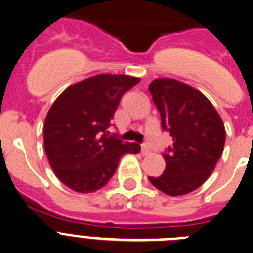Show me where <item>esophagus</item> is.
Listing matches in <instances>:
<instances>
[{"mask_svg": "<svg viewBox=\"0 0 253 253\" xmlns=\"http://www.w3.org/2000/svg\"><path fill=\"white\" fill-rule=\"evenodd\" d=\"M141 152H142V154H143V156H147V154L151 153V149H149L148 144H147V143H143V144H142Z\"/></svg>", "mask_w": 253, "mask_h": 253, "instance_id": "1", "label": "esophagus"}]
</instances>
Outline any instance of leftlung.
Returning a JSON list of instances; mask_svg holds the SVG:
<instances>
[{
	"label": "left lung",
	"mask_w": 253,
	"mask_h": 253,
	"mask_svg": "<svg viewBox=\"0 0 253 253\" xmlns=\"http://www.w3.org/2000/svg\"><path fill=\"white\" fill-rule=\"evenodd\" d=\"M148 91L161 115L162 129L173 139L163 153V174L148 179L167 195L188 194L214 171L224 151V122L202 92L178 80L156 79Z\"/></svg>",
	"instance_id": "8db88e82"
}]
</instances>
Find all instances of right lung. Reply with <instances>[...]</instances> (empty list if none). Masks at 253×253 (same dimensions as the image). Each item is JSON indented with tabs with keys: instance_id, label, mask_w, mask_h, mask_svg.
Returning a JSON list of instances; mask_svg holds the SVG:
<instances>
[{
	"instance_id": "add662e5",
	"label": "right lung",
	"mask_w": 253,
	"mask_h": 253,
	"mask_svg": "<svg viewBox=\"0 0 253 253\" xmlns=\"http://www.w3.org/2000/svg\"><path fill=\"white\" fill-rule=\"evenodd\" d=\"M139 78L99 74L77 83L54 101L44 122V149L59 180L78 193L107 184L126 153L141 146L109 136L121 97Z\"/></svg>"
}]
</instances>
